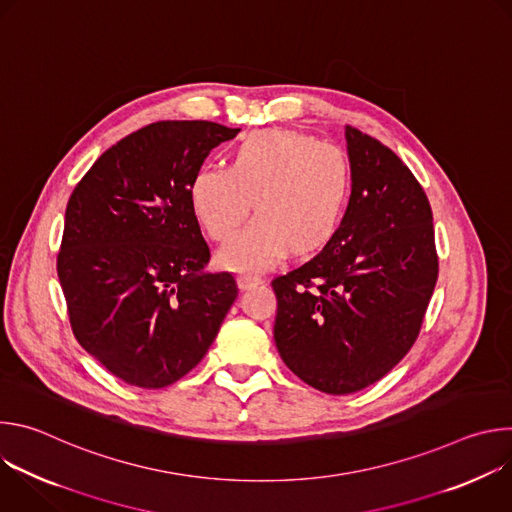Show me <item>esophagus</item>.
Segmentation results:
<instances>
[{
    "label": "esophagus",
    "instance_id": "1",
    "mask_svg": "<svg viewBox=\"0 0 512 512\" xmlns=\"http://www.w3.org/2000/svg\"><path fill=\"white\" fill-rule=\"evenodd\" d=\"M237 283H239L241 289H249V287L261 283V275H255V273H241V275L237 277Z\"/></svg>",
    "mask_w": 512,
    "mask_h": 512
}]
</instances>
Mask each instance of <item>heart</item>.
<instances>
[{
    "label": "heart",
    "mask_w": 512,
    "mask_h": 512,
    "mask_svg": "<svg viewBox=\"0 0 512 512\" xmlns=\"http://www.w3.org/2000/svg\"><path fill=\"white\" fill-rule=\"evenodd\" d=\"M352 192V172L342 148L291 129L245 137L231 168L206 164L190 184L198 221L214 241H227L251 204L253 221L218 253L233 271H257L291 247L314 253L338 233Z\"/></svg>",
    "instance_id": "heart-1"
}]
</instances>
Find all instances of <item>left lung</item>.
<instances>
[{
  "mask_svg": "<svg viewBox=\"0 0 512 512\" xmlns=\"http://www.w3.org/2000/svg\"><path fill=\"white\" fill-rule=\"evenodd\" d=\"M352 192L332 241L277 275L273 338L287 369L328 395L383 379L415 344L437 281L429 200L379 139L346 125Z\"/></svg>",
  "mask_w": 512,
  "mask_h": 512,
  "instance_id": "1",
  "label": "left lung"
}]
</instances>
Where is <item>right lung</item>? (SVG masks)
I'll list each match as a JSON object with an SVG mask.
<instances>
[{"label":"right lung","mask_w":512,"mask_h":512,"mask_svg":"<svg viewBox=\"0 0 512 512\" xmlns=\"http://www.w3.org/2000/svg\"><path fill=\"white\" fill-rule=\"evenodd\" d=\"M239 129L158 121L111 148L72 190L56 271L79 344L127 385L162 389L202 360L237 300L190 202L206 156Z\"/></svg>","instance_id":"obj_1"}]
</instances>
